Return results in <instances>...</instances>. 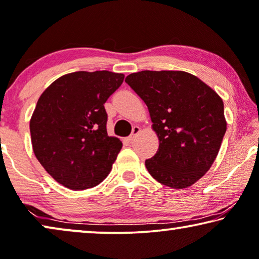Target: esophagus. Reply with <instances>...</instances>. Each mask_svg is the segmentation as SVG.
Returning <instances> with one entry per match:
<instances>
[{
    "label": "esophagus",
    "instance_id": "1",
    "mask_svg": "<svg viewBox=\"0 0 259 259\" xmlns=\"http://www.w3.org/2000/svg\"><path fill=\"white\" fill-rule=\"evenodd\" d=\"M140 133H141V128H140V126L135 125V126H134V128H133V133H131V135H130V136H129V141H133V140H134V138H135V137H136V136H137V135H138V134H140Z\"/></svg>",
    "mask_w": 259,
    "mask_h": 259
}]
</instances>
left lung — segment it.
Wrapping results in <instances>:
<instances>
[{"label":"left lung","instance_id":"left-lung-1","mask_svg":"<svg viewBox=\"0 0 259 259\" xmlns=\"http://www.w3.org/2000/svg\"><path fill=\"white\" fill-rule=\"evenodd\" d=\"M125 82L148 106L159 148L145 160L150 175L172 188H186L206 175L227 130L223 101L184 71L131 73Z\"/></svg>","mask_w":259,"mask_h":259}]
</instances>
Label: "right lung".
Returning a JSON list of instances; mask_svg holds the SVG:
<instances>
[{
  "label": "right lung",
  "mask_w": 259,
  "mask_h": 259,
  "mask_svg": "<svg viewBox=\"0 0 259 259\" xmlns=\"http://www.w3.org/2000/svg\"><path fill=\"white\" fill-rule=\"evenodd\" d=\"M124 74L79 71L50 84L30 119L33 153L57 183L73 191L107 178L122 142L107 134L105 103Z\"/></svg>",
  "instance_id": "right-lung-1"
}]
</instances>
